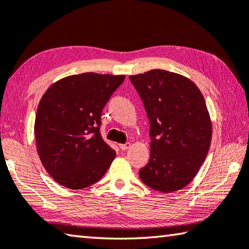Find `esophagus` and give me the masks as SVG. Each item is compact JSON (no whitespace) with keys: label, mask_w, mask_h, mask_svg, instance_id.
I'll list each match as a JSON object with an SVG mask.
<instances>
[{"label":"esophagus","mask_w":249,"mask_h":249,"mask_svg":"<svg viewBox=\"0 0 249 249\" xmlns=\"http://www.w3.org/2000/svg\"><path fill=\"white\" fill-rule=\"evenodd\" d=\"M129 147H130V142H125V144H121V145H120V148H121L122 150L128 149Z\"/></svg>","instance_id":"obj_1"}]
</instances>
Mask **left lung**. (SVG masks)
Masks as SVG:
<instances>
[{"mask_svg": "<svg viewBox=\"0 0 249 249\" xmlns=\"http://www.w3.org/2000/svg\"><path fill=\"white\" fill-rule=\"evenodd\" d=\"M150 124V158L142 182L168 193L184 188L208 155L212 125L203 95L188 78L155 69L130 75Z\"/></svg>", "mask_w": 249, "mask_h": 249, "instance_id": "obj_1", "label": "left lung"}]
</instances>
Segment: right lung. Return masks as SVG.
Masks as SVG:
<instances>
[{"mask_svg":"<svg viewBox=\"0 0 249 249\" xmlns=\"http://www.w3.org/2000/svg\"><path fill=\"white\" fill-rule=\"evenodd\" d=\"M125 75H69L45 92L37 108L35 138L41 163L54 181L83 189L102 178L116 153L102 140L101 114Z\"/></svg>","mask_w":249,"mask_h":249,"instance_id":"add662e5","label":"right lung"}]
</instances>
